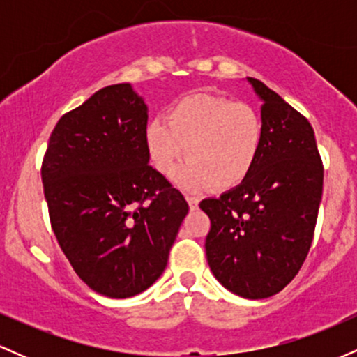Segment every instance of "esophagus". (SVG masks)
Here are the masks:
<instances>
[{"mask_svg": "<svg viewBox=\"0 0 357 357\" xmlns=\"http://www.w3.org/2000/svg\"><path fill=\"white\" fill-rule=\"evenodd\" d=\"M186 202H188V204H190L191 210H196V208H198V204H199V198H198V196H195V195H186Z\"/></svg>", "mask_w": 357, "mask_h": 357, "instance_id": "1", "label": "esophagus"}]
</instances>
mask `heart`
<instances>
[{
  "instance_id": "heart-1",
  "label": "heart",
  "mask_w": 357,
  "mask_h": 357,
  "mask_svg": "<svg viewBox=\"0 0 357 357\" xmlns=\"http://www.w3.org/2000/svg\"><path fill=\"white\" fill-rule=\"evenodd\" d=\"M261 142L264 122L255 107L211 93L176 100L166 121L154 117L144 129L146 151L162 174L173 173L184 154L190 158L174 179L191 190L238 186L252 174Z\"/></svg>"
}]
</instances>
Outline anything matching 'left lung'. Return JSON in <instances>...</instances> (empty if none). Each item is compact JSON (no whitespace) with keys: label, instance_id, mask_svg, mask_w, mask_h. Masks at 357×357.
Returning a JSON list of instances; mask_svg holds the SVG:
<instances>
[{"label":"left lung","instance_id":"1","mask_svg":"<svg viewBox=\"0 0 357 357\" xmlns=\"http://www.w3.org/2000/svg\"><path fill=\"white\" fill-rule=\"evenodd\" d=\"M261 100L264 142L252 174L199 208L210 216L206 258L225 289L275 296L297 275L314 238L324 167L312 126L278 93L250 79Z\"/></svg>","mask_w":357,"mask_h":357}]
</instances>
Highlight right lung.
I'll use <instances>...</instances> for the list:
<instances>
[{
    "label": "right lung",
    "mask_w": 357,
    "mask_h": 357,
    "mask_svg": "<svg viewBox=\"0 0 357 357\" xmlns=\"http://www.w3.org/2000/svg\"><path fill=\"white\" fill-rule=\"evenodd\" d=\"M147 105L130 84L97 90L56 122L42 165L53 233L97 294L127 298L161 277L188 206L153 166Z\"/></svg>",
    "instance_id": "obj_1"
}]
</instances>
